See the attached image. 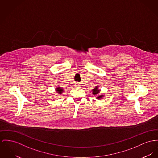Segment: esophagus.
Listing matches in <instances>:
<instances>
[{"label": "esophagus", "instance_id": "esophagus-1", "mask_svg": "<svg viewBox=\"0 0 158 158\" xmlns=\"http://www.w3.org/2000/svg\"><path fill=\"white\" fill-rule=\"evenodd\" d=\"M75 85V86H77V87H79V86L80 85V83H76Z\"/></svg>", "mask_w": 158, "mask_h": 158}]
</instances>
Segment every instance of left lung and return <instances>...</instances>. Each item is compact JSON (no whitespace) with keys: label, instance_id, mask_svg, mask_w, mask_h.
I'll return each instance as SVG.
<instances>
[{"label":"left lung","instance_id":"left-lung-1","mask_svg":"<svg viewBox=\"0 0 158 158\" xmlns=\"http://www.w3.org/2000/svg\"><path fill=\"white\" fill-rule=\"evenodd\" d=\"M98 86H96V87H95V88L92 90L93 95H97L98 94H99V92H100V90H98ZM103 96H104V95H99L98 96H97V97H96V98H97V99H101Z\"/></svg>","mask_w":158,"mask_h":158}]
</instances>
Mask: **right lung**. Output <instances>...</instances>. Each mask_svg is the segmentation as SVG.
Listing matches in <instances>:
<instances>
[{"instance_id":"obj_1","label":"right lung","mask_w":158,"mask_h":158,"mask_svg":"<svg viewBox=\"0 0 158 158\" xmlns=\"http://www.w3.org/2000/svg\"><path fill=\"white\" fill-rule=\"evenodd\" d=\"M56 90L57 93H58L59 94H62L63 92V89L60 87H57L56 88Z\"/></svg>"}]
</instances>
